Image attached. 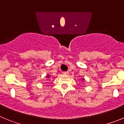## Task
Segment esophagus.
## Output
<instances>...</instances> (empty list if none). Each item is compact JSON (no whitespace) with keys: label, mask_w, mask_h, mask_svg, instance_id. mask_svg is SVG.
Wrapping results in <instances>:
<instances>
[{"label":"esophagus","mask_w":124,"mask_h":124,"mask_svg":"<svg viewBox=\"0 0 124 124\" xmlns=\"http://www.w3.org/2000/svg\"><path fill=\"white\" fill-rule=\"evenodd\" d=\"M63 74H64V75H67V74H68V71H64V72H63Z\"/></svg>","instance_id":"34e87169"}]
</instances>
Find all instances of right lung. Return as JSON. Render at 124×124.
Masks as SVG:
<instances>
[{
	"label": "right lung",
	"instance_id": "right-lung-1",
	"mask_svg": "<svg viewBox=\"0 0 124 124\" xmlns=\"http://www.w3.org/2000/svg\"><path fill=\"white\" fill-rule=\"evenodd\" d=\"M46 77H47V78H49V75H48V76H47Z\"/></svg>",
	"mask_w": 124,
	"mask_h": 124
}]
</instances>
